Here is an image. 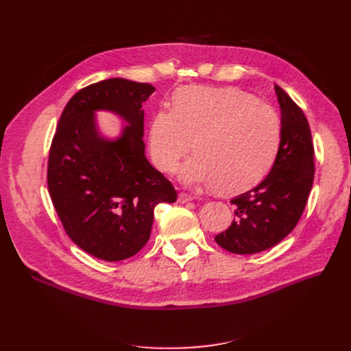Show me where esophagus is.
Masks as SVG:
<instances>
[{
  "label": "esophagus",
  "mask_w": 351,
  "mask_h": 351,
  "mask_svg": "<svg viewBox=\"0 0 351 351\" xmlns=\"http://www.w3.org/2000/svg\"><path fill=\"white\" fill-rule=\"evenodd\" d=\"M191 200H193V197L191 196V195H188V193H179V196H178V202L179 204H188V202H191Z\"/></svg>",
  "instance_id": "1"
}]
</instances>
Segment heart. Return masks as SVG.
<instances>
[{
	"label": "heart",
	"instance_id": "1",
	"mask_svg": "<svg viewBox=\"0 0 351 351\" xmlns=\"http://www.w3.org/2000/svg\"><path fill=\"white\" fill-rule=\"evenodd\" d=\"M199 152L180 172L189 186L242 192L262 180L278 156L282 119L271 105L226 86H188L160 108L149 128L154 163L173 173L195 146Z\"/></svg>",
	"mask_w": 351,
	"mask_h": 351
}]
</instances>
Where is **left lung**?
<instances>
[{
	"instance_id": "1",
	"label": "left lung",
	"mask_w": 351,
	"mask_h": 351,
	"mask_svg": "<svg viewBox=\"0 0 351 351\" xmlns=\"http://www.w3.org/2000/svg\"><path fill=\"white\" fill-rule=\"evenodd\" d=\"M282 109V142L269 175L230 200L236 220L215 236L236 254L263 252L282 242L298 225L315 179V147L302 108L274 85Z\"/></svg>"
}]
</instances>
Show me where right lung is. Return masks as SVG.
I'll return each mask as SVG.
<instances>
[{
	"mask_svg": "<svg viewBox=\"0 0 351 351\" xmlns=\"http://www.w3.org/2000/svg\"><path fill=\"white\" fill-rule=\"evenodd\" d=\"M154 90L123 78L90 84L68 101L52 138L47 180L53 208L71 241L106 262L136 254L149 241L155 206L178 197L145 156L142 102ZM99 108L127 121L118 140L97 134Z\"/></svg>",
	"mask_w": 351,
	"mask_h": 351,
	"instance_id": "1",
	"label": "right lung"
}]
</instances>
